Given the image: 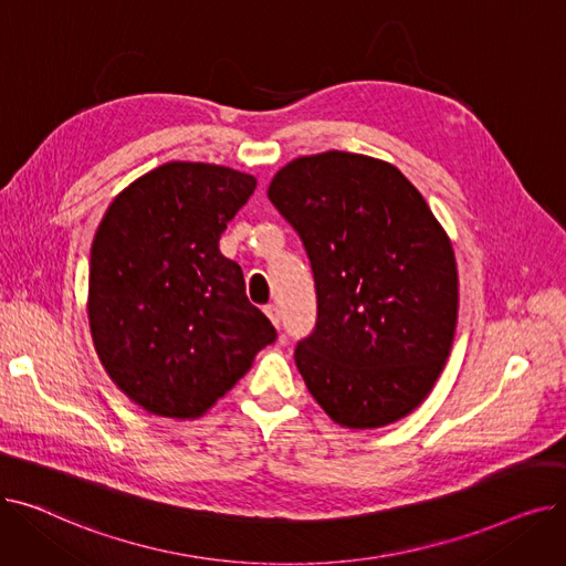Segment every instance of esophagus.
<instances>
[{
	"instance_id": "obj_1",
	"label": "esophagus",
	"mask_w": 566,
	"mask_h": 566,
	"mask_svg": "<svg viewBox=\"0 0 566 566\" xmlns=\"http://www.w3.org/2000/svg\"><path fill=\"white\" fill-rule=\"evenodd\" d=\"M263 312H265V316H268V318H271V323L275 325V328H280V325H282L280 310H277L275 305H265V307H263Z\"/></svg>"
}]
</instances>
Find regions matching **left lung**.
Listing matches in <instances>:
<instances>
[{"label":"left lung","mask_w":566,"mask_h":566,"mask_svg":"<svg viewBox=\"0 0 566 566\" xmlns=\"http://www.w3.org/2000/svg\"><path fill=\"white\" fill-rule=\"evenodd\" d=\"M268 199L298 231L316 325L295 346L307 390L348 429L418 408L452 350L457 259L429 203L390 163L348 151L282 167Z\"/></svg>","instance_id":"8db88e82"}]
</instances>
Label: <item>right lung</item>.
<instances>
[{
	"instance_id": "obj_1",
	"label": "right lung",
	"mask_w": 566,
	"mask_h": 566,
	"mask_svg": "<svg viewBox=\"0 0 566 566\" xmlns=\"http://www.w3.org/2000/svg\"><path fill=\"white\" fill-rule=\"evenodd\" d=\"M254 188L229 167L167 163L118 192L98 224L88 325L105 371L146 412L199 418L277 337L218 245Z\"/></svg>"
}]
</instances>
